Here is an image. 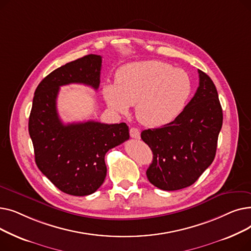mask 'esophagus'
Returning a JSON list of instances; mask_svg holds the SVG:
<instances>
[{
    "label": "esophagus",
    "instance_id": "obj_1",
    "mask_svg": "<svg viewBox=\"0 0 251 251\" xmlns=\"http://www.w3.org/2000/svg\"><path fill=\"white\" fill-rule=\"evenodd\" d=\"M129 133H130V136L134 138V139H139L140 138V132H139V130L137 128H134V127L130 128Z\"/></svg>",
    "mask_w": 251,
    "mask_h": 251
}]
</instances>
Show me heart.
I'll return each instance as SVG.
<instances>
[{
	"instance_id": "heart-1",
	"label": "heart",
	"mask_w": 251,
	"mask_h": 251,
	"mask_svg": "<svg viewBox=\"0 0 251 251\" xmlns=\"http://www.w3.org/2000/svg\"><path fill=\"white\" fill-rule=\"evenodd\" d=\"M191 79L186 71L161 61L126 64L116 73V83L102 89L108 105L126 114L136 104L137 120L144 126H164L182 112L190 96Z\"/></svg>"
}]
</instances>
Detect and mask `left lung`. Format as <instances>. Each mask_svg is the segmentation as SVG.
Wrapping results in <instances>:
<instances>
[{
  "label": "left lung",
  "mask_w": 251,
  "mask_h": 251,
  "mask_svg": "<svg viewBox=\"0 0 251 251\" xmlns=\"http://www.w3.org/2000/svg\"><path fill=\"white\" fill-rule=\"evenodd\" d=\"M199 74L200 86L175 120L141 132L153 153L148 179L162 190L192 185L215 159L223 111L213 80L201 70Z\"/></svg>",
  "instance_id": "8db88e82"
}]
</instances>
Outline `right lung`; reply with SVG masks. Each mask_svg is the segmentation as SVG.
<instances>
[{
    "instance_id": "1",
    "label": "right lung",
    "mask_w": 251,
    "mask_h": 251,
    "mask_svg": "<svg viewBox=\"0 0 251 251\" xmlns=\"http://www.w3.org/2000/svg\"><path fill=\"white\" fill-rule=\"evenodd\" d=\"M101 57L87 55L45 77L35 89L28 131L41 172L64 193L85 196L104 181L107 151L129 139L126 123L96 121L63 124L57 112L60 86L81 83L100 86Z\"/></svg>"
}]
</instances>
